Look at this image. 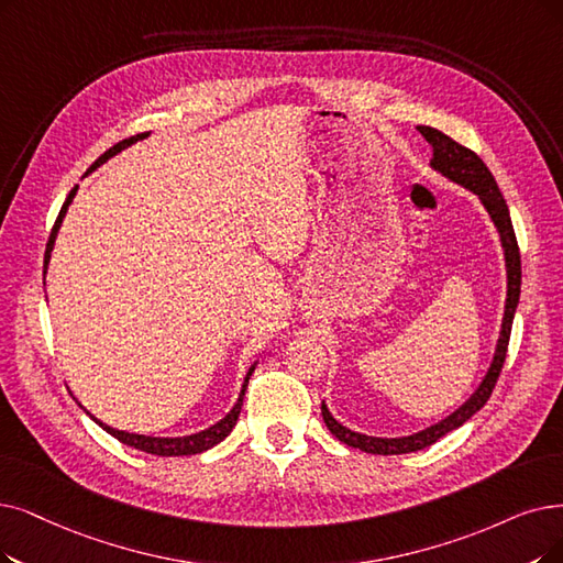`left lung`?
<instances>
[{"mask_svg": "<svg viewBox=\"0 0 563 563\" xmlns=\"http://www.w3.org/2000/svg\"><path fill=\"white\" fill-rule=\"evenodd\" d=\"M422 133V139L432 145V159L430 166L439 175H443L451 183L468 189L471 194H476L481 200V206L489 214L494 229L499 233V242L504 250V265H506V302H504V317H501V330L497 336V346H494V355L489 360V367L478 384V388L471 393V397L457 407L451 416H445L443 420L424 427V430L409 434V437H369L363 432H353L349 427H344L340 420H336L330 411L328 404L321 401V416L323 422L330 430L332 437L340 439L342 443L357 448L363 453L372 455H404V453H416L422 451V448L437 443L441 437L451 434L457 427H462L468 418H474L483 407L485 401L492 395L494 384L501 374L504 360H506V349L510 340V325L515 319V309L517 302H520V284H522V267H520V250H517V240L512 231V221L506 200L497 187V179L489 173V168L483 164L481 156L476 152H471L468 147L455 143L451 136H445L443 131L434 126H418Z\"/></svg>", "mask_w": 563, "mask_h": 563, "instance_id": "8db88e82", "label": "left lung"}]
</instances>
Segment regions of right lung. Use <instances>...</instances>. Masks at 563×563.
Segmentation results:
<instances>
[{
    "label": "right lung",
    "instance_id": "obj_1",
    "mask_svg": "<svg viewBox=\"0 0 563 563\" xmlns=\"http://www.w3.org/2000/svg\"><path fill=\"white\" fill-rule=\"evenodd\" d=\"M150 136V131L147 133H139V136H131V139H126V141H122V143H118L115 147H110L101 159H97L95 162V166L89 168V173L92 170H97L101 164H106L110 156H115V154H120L122 150H126L129 145H133V143H139V141H145ZM76 191H78V187H74L71 189V194L66 196V200H64V206H62V210H59V217H57V221H55V227H53V233H51V240H48V246H46V267L48 269V265H51V256H53V250H55V240H57V233H59V229H62V221H64V217H66V212H69V206L74 203V198H76ZM256 365H258V360H254V365L246 369V374H244V380H242V388H240V395H238V401L233 404V409L223 416L219 422H214V424H210L208 430H200V432H196V434H187V437H147V434H136V432H124V430H115V427H110V424H106L103 420H99L97 416H92L89 413L82 404L78 401V407L92 418L101 430H106L110 437H115L118 441H122L124 445H131V448H136V451H143V453H150V455H159V457H179V455H196V453H203V451H210L212 445H217L219 441H223L227 439L231 432H233V427H235V422H238V416H240V411H242V399H244V390H246V384H250V376H252V372L256 369ZM71 393V390H69ZM74 395V393H71Z\"/></svg>",
    "mask_w": 563,
    "mask_h": 563
}]
</instances>
